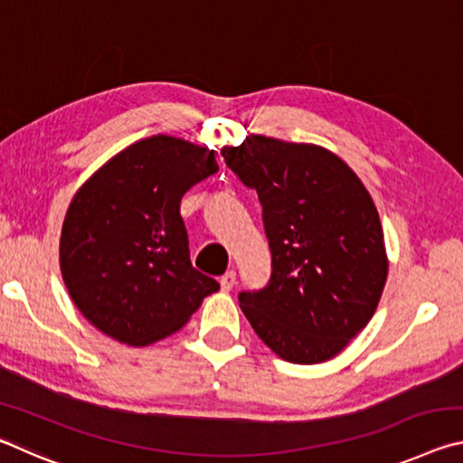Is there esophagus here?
I'll return each mask as SVG.
<instances>
[{
    "instance_id": "34e87169",
    "label": "esophagus",
    "mask_w": 463,
    "mask_h": 463,
    "mask_svg": "<svg viewBox=\"0 0 463 463\" xmlns=\"http://www.w3.org/2000/svg\"><path fill=\"white\" fill-rule=\"evenodd\" d=\"M234 284H237V273H234L232 269L226 271L224 276L221 278V288L224 289V292H229V289H232Z\"/></svg>"
}]
</instances>
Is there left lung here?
Returning a JSON list of instances; mask_svg holds the SVG:
<instances>
[{"instance_id": "8db88e82", "label": "left lung", "mask_w": 463, "mask_h": 463, "mask_svg": "<svg viewBox=\"0 0 463 463\" xmlns=\"http://www.w3.org/2000/svg\"><path fill=\"white\" fill-rule=\"evenodd\" d=\"M224 163L260 195L271 250L263 289L239 304L289 364L335 357L370 323L388 276L378 210L359 177L317 145L249 137Z\"/></svg>"}]
</instances>
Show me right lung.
I'll use <instances>...</instances> for the list:
<instances>
[{
  "label": "right lung",
  "instance_id": "add662e5",
  "mask_svg": "<svg viewBox=\"0 0 463 463\" xmlns=\"http://www.w3.org/2000/svg\"><path fill=\"white\" fill-rule=\"evenodd\" d=\"M218 171L214 151L156 135L109 159L75 194L61 232V273L101 333L148 345L182 328L221 284L190 261L179 202Z\"/></svg>",
  "mask_w": 463,
  "mask_h": 463
}]
</instances>
